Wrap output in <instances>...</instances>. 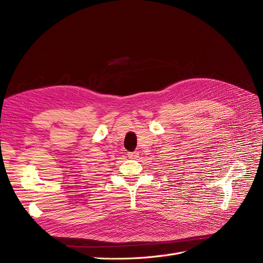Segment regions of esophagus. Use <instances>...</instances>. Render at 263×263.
Instances as JSON below:
<instances>
[{
  "label": "esophagus",
  "instance_id": "34e87169",
  "mask_svg": "<svg viewBox=\"0 0 263 263\" xmlns=\"http://www.w3.org/2000/svg\"><path fill=\"white\" fill-rule=\"evenodd\" d=\"M137 156H139V153H136V151H134V153H128V158L130 159H135L137 158Z\"/></svg>",
  "mask_w": 263,
  "mask_h": 263
}]
</instances>
